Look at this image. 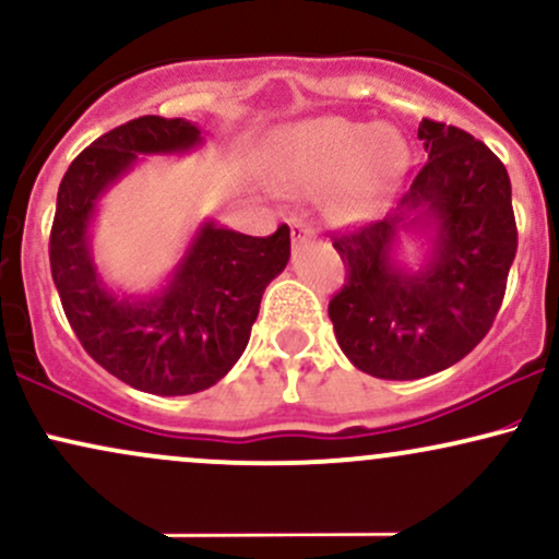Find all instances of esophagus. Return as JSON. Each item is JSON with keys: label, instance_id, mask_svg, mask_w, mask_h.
Segmentation results:
<instances>
[{"label": "esophagus", "instance_id": "1", "mask_svg": "<svg viewBox=\"0 0 559 559\" xmlns=\"http://www.w3.org/2000/svg\"><path fill=\"white\" fill-rule=\"evenodd\" d=\"M292 239H294V243L316 239V228H312L310 223H305V221H294L292 223Z\"/></svg>", "mask_w": 559, "mask_h": 559}]
</instances>
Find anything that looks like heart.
<instances>
[{
    "label": "heart",
    "mask_w": 559,
    "mask_h": 559,
    "mask_svg": "<svg viewBox=\"0 0 559 559\" xmlns=\"http://www.w3.org/2000/svg\"><path fill=\"white\" fill-rule=\"evenodd\" d=\"M407 163L409 150L400 131L338 115L301 120L278 139V168L294 189L316 191L338 176L331 204L342 215L373 207L404 176Z\"/></svg>",
    "instance_id": "1"
}]
</instances>
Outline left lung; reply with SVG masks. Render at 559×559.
<instances>
[{
	"label": "left lung",
	"mask_w": 559,
	"mask_h": 559,
	"mask_svg": "<svg viewBox=\"0 0 559 559\" xmlns=\"http://www.w3.org/2000/svg\"><path fill=\"white\" fill-rule=\"evenodd\" d=\"M428 159L383 221L333 239L346 284L329 305L342 352L362 373L415 381L460 362L491 329L518 249L504 165L463 128L423 118ZM421 243L418 266L401 236Z\"/></svg>",
	"instance_id": "obj_1"
}]
</instances>
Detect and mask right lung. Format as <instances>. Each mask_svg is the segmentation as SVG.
I'll return each mask as SVG.
<instances>
[{"mask_svg": "<svg viewBox=\"0 0 559 559\" xmlns=\"http://www.w3.org/2000/svg\"><path fill=\"white\" fill-rule=\"evenodd\" d=\"M202 144L191 120L144 115L83 150L57 191L49 265L62 310L83 349L146 394H197L221 381L247 349L262 292L292 254L288 226L258 239L204 217L157 288L128 294L107 284L92 249L102 199L141 157L189 155Z\"/></svg>", "mask_w": 559, "mask_h": 559, "instance_id": "add662e5", "label": "right lung"}]
</instances>
